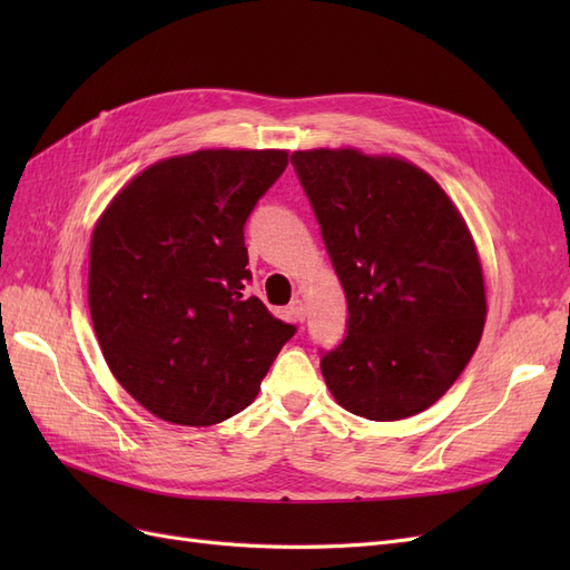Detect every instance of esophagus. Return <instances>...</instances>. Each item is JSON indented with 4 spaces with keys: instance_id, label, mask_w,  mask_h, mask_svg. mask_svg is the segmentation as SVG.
Masks as SVG:
<instances>
[{
    "instance_id": "obj_1",
    "label": "esophagus",
    "mask_w": 570,
    "mask_h": 570,
    "mask_svg": "<svg viewBox=\"0 0 570 570\" xmlns=\"http://www.w3.org/2000/svg\"><path fill=\"white\" fill-rule=\"evenodd\" d=\"M287 314H289L292 318H295V321H299V323L306 318V308H304V304H302V299H299V297H295V299L289 302V306H287Z\"/></svg>"
}]
</instances>
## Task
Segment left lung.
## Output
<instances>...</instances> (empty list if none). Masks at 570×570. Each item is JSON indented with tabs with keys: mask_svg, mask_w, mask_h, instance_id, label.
<instances>
[{
	"mask_svg": "<svg viewBox=\"0 0 570 570\" xmlns=\"http://www.w3.org/2000/svg\"><path fill=\"white\" fill-rule=\"evenodd\" d=\"M292 166L347 297V337L321 354L327 390L368 421L425 411L471 361L488 316L465 220L404 159L308 149Z\"/></svg>",
	"mask_w": 570,
	"mask_h": 570,
	"instance_id": "left-lung-1",
	"label": "left lung"
}]
</instances>
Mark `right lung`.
Segmentation results:
<instances>
[{"label": "right lung", "instance_id": "obj_1", "mask_svg": "<svg viewBox=\"0 0 570 570\" xmlns=\"http://www.w3.org/2000/svg\"><path fill=\"white\" fill-rule=\"evenodd\" d=\"M283 149H199L135 176L97 220L90 314L116 381L154 416L214 425L254 402L297 333L247 295L245 223Z\"/></svg>", "mask_w": 570, "mask_h": 570}]
</instances>
